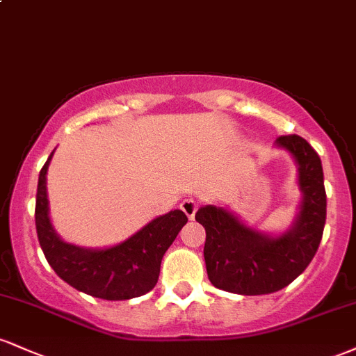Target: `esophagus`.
Here are the masks:
<instances>
[{
    "mask_svg": "<svg viewBox=\"0 0 356 356\" xmlns=\"http://www.w3.org/2000/svg\"><path fill=\"white\" fill-rule=\"evenodd\" d=\"M197 207H199V204L195 202L194 199H184V201L181 202V209L186 212V216L189 219H194Z\"/></svg>",
    "mask_w": 356,
    "mask_h": 356,
    "instance_id": "obj_1",
    "label": "esophagus"
}]
</instances>
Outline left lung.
<instances>
[{"label": "left lung", "instance_id": "8db88e82", "mask_svg": "<svg viewBox=\"0 0 356 356\" xmlns=\"http://www.w3.org/2000/svg\"><path fill=\"white\" fill-rule=\"evenodd\" d=\"M276 142L296 159L303 191V204L291 231L269 238L216 206L201 207L195 214L206 229L207 276L224 291L248 296L280 291L308 268L321 243L326 192L320 155L296 134L277 137Z\"/></svg>", "mask_w": 356, "mask_h": 356}]
</instances>
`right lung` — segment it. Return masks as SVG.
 <instances>
[{
	"mask_svg": "<svg viewBox=\"0 0 356 356\" xmlns=\"http://www.w3.org/2000/svg\"><path fill=\"white\" fill-rule=\"evenodd\" d=\"M51 155L40 170L35 222L40 246L48 264L65 283L102 300H130L157 284L161 263L187 216L175 209L154 219L132 238L108 249H83L63 243L48 218L47 170Z\"/></svg>",
	"mask_w": 356,
	"mask_h": 356,
	"instance_id": "right-lung-1",
	"label": "right lung"
}]
</instances>
